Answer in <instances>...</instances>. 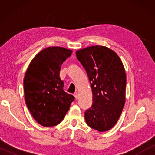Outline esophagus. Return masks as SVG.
Listing matches in <instances>:
<instances>
[{
    "label": "esophagus",
    "instance_id": "1",
    "mask_svg": "<svg viewBox=\"0 0 155 155\" xmlns=\"http://www.w3.org/2000/svg\"><path fill=\"white\" fill-rule=\"evenodd\" d=\"M73 95H74V97H75V99H77L78 98V92H75V93H74V94H73Z\"/></svg>",
    "mask_w": 155,
    "mask_h": 155
}]
</instances>
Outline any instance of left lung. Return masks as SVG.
Returning <instances> with one entry per match:
<instances>
[{"mask_svg": "<svg viewBox=\"0 0 155 155\" xmlns=\"http://www.w3.org/2000/svg\"><path fill=\"white\" fill-rule=\"evenodd\" d=\"M85 69L92 92V105L84 113L90 128L104 132L115 126L126 101V75L123 63L114 51L92 46L76 51Z\"/></svg>", "mask_w": 155, "mask_h": 155, "instance_id": "obj_1", "label": "left lung"}]
</instances>
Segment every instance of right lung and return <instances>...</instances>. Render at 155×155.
<instances>
[{
  "mask_svg": "<svg viewBox=\"0 0 155 155\" xmlns=\"http://www.w3.org/2000/svg\"><path fill=\"white\" fill-rule=\"evenodd\" d=\"M72 52L59 46L44 48L32 59L25 73V102L33 118L43 126L60 124L75 99L63 90L60 78L61 65Z\"/></svg>",
  "mask_w": 155,
  "mask_h": 155,
  "instance_id": "add662e5",
  "label": "right lung"
}]
</instances>
